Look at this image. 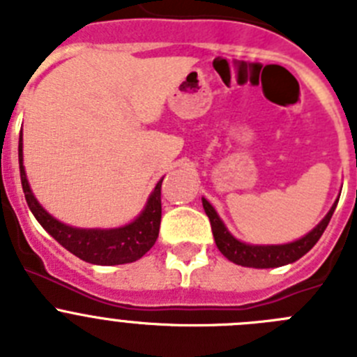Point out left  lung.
<instances>
[{
	"mask_svg": "<svg viewBox=\"0 0 357 357\" xmlns=\"http://www.w3.org/2000/svg\"><path fill=\"white\" fill-rule=\"evenodd\" d=\"M202 204H204L206 214L209 216L211 229H213V236L214 241H216L218 250L222 252L227 259L248 268H277L295 263L296 259H301L302 255L307 254L317 245L320 236L324 234V230L329 225L334 209L338 206V200L331 207L327 216L307 236H304L302 239H296L293 243H288V245H266V247H263V245L261 247L259 245H247V243L238 241L225 229V225H223V222L220 220V216H218L216 211H214V207L211 206L209 202L206 198H202Z\"/></svg>",
	"mask_w": 357,
	"mask_h": 357,
	"instance_id": "obj_1",
	"label": "left lung"
}]
</instances>
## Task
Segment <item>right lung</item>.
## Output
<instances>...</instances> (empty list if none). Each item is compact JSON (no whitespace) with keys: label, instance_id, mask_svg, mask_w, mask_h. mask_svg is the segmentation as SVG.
<instances>
[{"label":"right lung","instance_id":"1","mask_svg":"<svg viewBox=\"0 0 357 357\" xmlns=\"http://www.w3.org/2000/svg\"><path fill=\"white\" fill-rule=\"evenodd\" d=\"M19 172H21V184H23V193L26 198V204L37 222L48 230L50 234L61 243L66 250L80 257L85 263L102 264H125L134 263L141 259L157 241L160 227V184L157 182L150 200L143 213L137 220L119 229H75V227L64 225L56 222L55 218L50 216L39 202L31 195V189L28 185L26 173L23 166V137H19Z\"/></svg>","mask_w":357,"mask_h":357}]
</instances>
